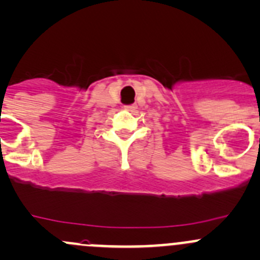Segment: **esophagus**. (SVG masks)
I'll return each instance as SVG.
<instances>
[{"instance_id":"obj_1","label":"esophagus","mask_w":260,"mask_h":260,"mask_svg":"<svg viewBox=\"0 0 260 260\" xmlns=\"http://www.w3.org/2000/svg\"><path fill=\"white\" fill-rule=\"evenodd\" d=\"M136 108H137L136 105H125V106H124V110L131 111V112H133V111H136Z\"/></svg>"}]
</instances>
